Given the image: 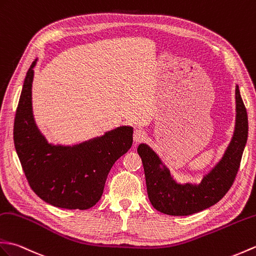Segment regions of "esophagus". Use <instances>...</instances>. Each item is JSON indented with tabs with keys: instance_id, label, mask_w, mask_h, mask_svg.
Masks as SVG:
<instances>
[{
	"instance_id": "esophagus-1",
	"label": "esophagus",
	"mask_w": 256,
	"mask_h": 256,
	"mask_svg": "<svg viewBox=\"0 0 256 256\" xmlns=\"http://www.w3.org/2000/svg\"><path fill=\"white\" fill-rule=\"evenodd\" d=\"M146 138V132L144 130L138 128V130H134V134H133V140L135 142H140L145 140Z\"/></svg>"
}]
</instances>
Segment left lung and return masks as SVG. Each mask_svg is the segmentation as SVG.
<instances>
[{
    "mask_svg": "<svg viewBox=\"0 0 256 256\" xmlns=\"http://www.w3.org/2000/svg\"><path fill=\"white\" fill-rule=\"evenodd\" d=\"M236 128L224 155L200 184H180L146 144L138 148L144 166L147 194L154 208L166 215L188 216L218 203L227 194L236 176L248 140V114L236 86ZM162 165V168L160 166Z\"/></svg>",
    "mask_w": 256,
    "mask_h": 256,
    "instance_id": "obj_1",
    "label": "left lung"
}]
</instances>
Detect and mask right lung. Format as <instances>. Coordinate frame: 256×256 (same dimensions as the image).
Masks as SVG:
<instances>
[{"instance_id":"right-lung-1","label":"right lung","mask_w":256,"mask_h":256,"mask_svg":"<svg viewBox=\"0 0 256 256\" xmlns=\"http://www.w3.org/2000/svg\"><path fill=\"white\" fill-rule=\"evenodd\" d=\"M34 60L22 85L14 121V144L32 191L66 210H88L104 193L109 171L132 146L133 128L120 126L74 146L49 144L36 126L32 106Z\"/></svg>"}]
</instances>
